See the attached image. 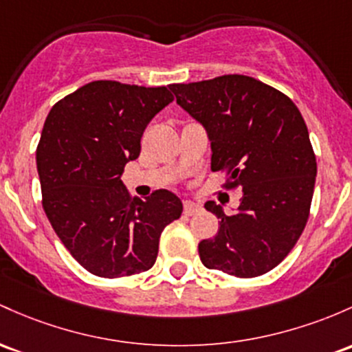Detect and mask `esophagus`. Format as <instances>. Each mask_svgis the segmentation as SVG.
Wrapping results in <instances>:
<instances>
[{
	"mask_svg": "<svg viewBox=\"0 0 352 352\" xmlns=\"http://www.w3.org/2000/svg\"><path fill=\"white\" fill-rule=\"evenodd\" d=\"M200 210H202V206H200V204L190 202V200H187V202H184V215H187V217H190V215L199 214Z\"/></svg>",
	"mask_w": 352,
	"mask_h": 352,
	"instance_id": "esophagus-1",
	"label": "esophagus"
}]
</instances>
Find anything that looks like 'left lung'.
<instances>
[{
	"label": "left lung",
	"instance_id": "1",
	"mask_svg": "<svg viewBox=\"0 0 352 352\" xmlns=\"http://www.w3.org/2000/svg\"><path fill=\"white\" fill-rule=\"evenodd\" d=\"M177 103L207 130L212 172H227V188H242L241 206L223 214L219 232L199 244L207 269L257 277L284 261L299 241L314 194V150L299 108L283 91L245 75L170 85Z\"/></svg>",
	"mask_w": 352,
	"mask_h": 352
}]
</instances>
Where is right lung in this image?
<instances>
[{"instance_id": "1", "label": "right lung", "mask_w": 352, "mask_h": 352, "mask_svg": "<svg viewBox=\"0 0 352 352\" xmlns=\"http://www.w3.org/2000/svg\"><path fill=\"white\" fill-rule=\"evenodd\" d=\"M173 102L167 87L87 83L53 105L36 148L45 214L82 267L133 276L155 264L160 234L182 214L168 190L130 199L126 162L140 155L145 126Z\"/></svg>"}]
</instances>
